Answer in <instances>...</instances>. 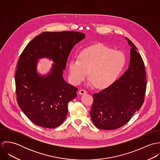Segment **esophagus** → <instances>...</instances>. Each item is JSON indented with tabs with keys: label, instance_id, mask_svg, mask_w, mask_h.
<instances>
[{
	"label": "esophagus",
	"instance_id": "1",
	"mask_svg": "<svg viewBox=\"0 0 160 160\" xmlns=\"http://www.w3.org/2000/svg\"><path fill=\"white\" fill-rule=\"evenodd\" d=\"M86 93H87V91L84 89H81L79 91V94H80V95H83V94H86Z\"/></svg>",
	"mask_w": 160,
	"mask_h": 160
}]
</instances>
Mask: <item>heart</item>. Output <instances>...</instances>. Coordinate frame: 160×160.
Returning <instances> with one entry per match:
<instances>
[{"label":"heart","instance_id":"heart-1","mask_svg":"<svg viewBox=\"0 0 160 160\" xmlns=\"http://www.w3.org/2000/svg\"><path fill=\"white\" fill-rule=\"evenodd\" d=\"M126 63L125 55L114 51L102 44L83 50L78 58H72L68 63L69 74L71 81L78 84L88 76L95 86L105 89L113 84Z\"/></svg>","mask_w":160,"mask_h":160}]
</instances>
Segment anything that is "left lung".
Masks as SVG:
<instances>
[{
  "instance_id": "8db88e82",
  "label": "left lung",
  "mask_w": 160,
  "mask_h": 160,
  "mask_svg": "<svg viewBox=\"0 0 160 160\" xmlns=\"http://www.w3.org/2000/svg\"><path fill=\"white\" fill-rule=\"evenodd\" d=\"M127 39L131 47L129 68L113 84L93 95L90 114L94 125L100 129L123 126L144 102L147 89L144 62L136 47Z\"/></svg>"
}]
</instances>
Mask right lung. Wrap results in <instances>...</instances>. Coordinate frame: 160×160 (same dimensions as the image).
<instances>
[{
	"mask_svg": "<svg viewBox=\"0 0 160 160\" xmlns=\"http://www.w3.org/2000/svg\"><path fill=\"white\" fill-rule=\"evenodd\" d=\"M76 31L44 32L26 46L17 66L15 76L17 100L24 114L35 124L47 128L61 125L68 113V103L76 96L78 89L63 78L69 53L85 38ZM52 59L51 72L39 76L37 60Z\"/></svg>",
	"mask_w": 160,
	"mask_h": 160,
	"instance_id": "1",
	"label": "right lung"
}]
</instances>
